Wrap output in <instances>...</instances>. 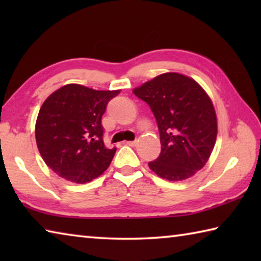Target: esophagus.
Masks as SVG:
<instances>
[{"label": "esophagus", "mask_w": 261, "mask_h": 261, "mask_svg": "<svg viewBox=\"0 0 261 261\" xmlns=\"http://www.w3.org/2000/svg\"><path fill=\"white\" fill-rule=\"evenodd\" d=\"M126 144L129 145V146H136V145L138 144V141H137V140H132V141H127Z\"/></svg>", "instance_id": "1"}]
</instances>
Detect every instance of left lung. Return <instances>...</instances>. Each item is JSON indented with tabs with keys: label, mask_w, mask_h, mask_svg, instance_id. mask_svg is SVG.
Masks as SVG:
<instances>
[{
	"label": "left lung",
	"mask_w": 261,
	"mask_h": 261,
	"mask_svg": "<svg viewBox=\"0 0 261 261\" xmlns=\"http://www.w3.org/2000/svg\"><path fill=\"white\" fill-rule=\"evenodd\" d=\"M155 116L161 153L148 166L171 182L191 177L206 165L213 151L218 123L213 103L192 78L162 73L134 90Z\"/></svg>",
	"instance_id": "1"
}]
</instances>
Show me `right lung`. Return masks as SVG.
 Here are the masks:
<instances>
[{
	"label": "right lung",
	"instance_id": "obj_1",
	"mask_svg": "<svg viewBox=\"0 0 261 261\" xmlns=\"http://www.w3.org/2000/svg\"><path fill=\"white\" fill-rule=\"evenodd\" d=\"M118 93L68 84L48 96L35 123V140L54 173L84 184L107 169L116 147H106L101 118Z\"/></svg>",
	"mask_w": 261,
	"mask_h": 261
}]
</instances>
